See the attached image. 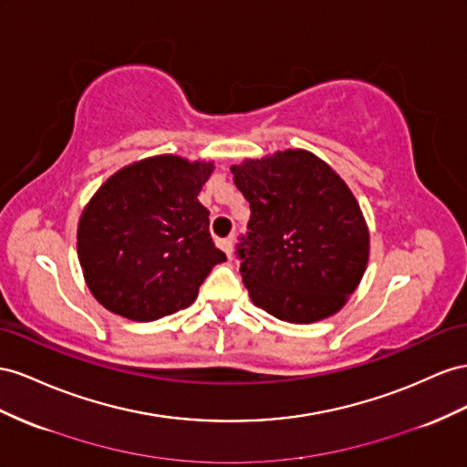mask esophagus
<instances>
[{"mask_svg":"<svg viewBox=\"0 0 467 467\" xmlns=\"http://www.w3.org/2000/svg\"><path fill=\"white\" fill-rule=\"evenodd\" d=\"M220 247L225 251V255L232 257V254H234V237L230 235V237L220 239Z\"/></svg>","mask_w":467,"mask_h":467,"instance_id":"esophagus-1","label":"esophagus"}]
</instances>
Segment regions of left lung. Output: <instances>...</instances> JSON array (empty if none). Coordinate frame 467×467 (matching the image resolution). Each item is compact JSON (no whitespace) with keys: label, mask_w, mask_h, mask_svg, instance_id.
Segmentation results:
<instances>
[{"label":"left lung","mask_w":467,"mask_h":467,"mask_svg":"<svg viewBox=\"0 0 467 467\" xmlns=\"http://www.w3.org/2000/svg\"><path fill=\"white\" fill-rule=\"evenodd\" d=\"M232 172L251 210L235 255L254 305L293 324L332 317L369 257L368 225L346 182L302 149L245 161Z\"/></svg>","instance_id":"left-lung-1"}]
</instances>
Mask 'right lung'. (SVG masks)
Instances as JSON below:
<instances>
[{
	"label": "right lung",
	"instance_id": "1",
	"mask_svg": "<svg viewBox=\"0 0 467 467\" xmlns=\"http://www.w3.org/2000/svg\"><path fill=\"white\" fill-rule=\"evenodd\" d=\"M212 162L159 155L118 171L82 212L78 259L96 300L135 322L191 306L225 254L198 194Z\"/></svg>",
	"mask_w": 467,
	"mask_h": 467
}]
</instances>
